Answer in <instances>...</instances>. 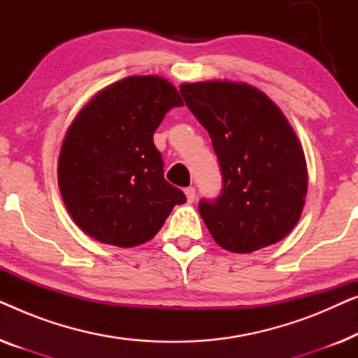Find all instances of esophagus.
<instances>
[{"instance_id": "34e87169", "label": "esophagus", "mask_w": 358, "mask_h": 358, "mask_svg": "<svg viewBox=\"0 0 358 358\" xmlns=\"http://www.w3.org/2000/svg\"><path fill=\"white\" fill-rule=\"evenodd\" d=\"M184 192H185V197H187L189 202H194V200H195V187H192V185H190V187H185Z\"/></svg>"}]
</instances>
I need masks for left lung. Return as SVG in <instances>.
Listing matches in <instances>:
<instances>
[{
    "label": "left lung",
    "instance_id": "8db88e82",
    "mask_svg": "<svg viewBox=\"0 0 358 358\" xmlns=\"http://www.w3.org/2000/svg\"><path fill=\"white\" fill-rule=\"evenodd\" d=\"M180 94L222 171V192L199 203L210 234L241 254L280 241L300 220L308 190L305 153L280 109L243 83H187Z\"/></svg>",
    "mask_w": 358,
    "mask_h": 358
}]
</instances>
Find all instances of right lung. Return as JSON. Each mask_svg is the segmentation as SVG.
I'll list each match as a JSON object with an SVG mask.
<instances>
[{
    "label": "right lung",
    "instance_id": "right-lung-1",
    "mask_svg": "<svg viewBox=\"0 0 358 358\" xmlns=\"http://www.w3.org/2000/svg\"><path fill=\"white\" fill-rule=\"evenodd\" d=\"M180 106L179 92L163 78L129 76L75 117L62 145L58 185L83 231L119 248L138 246L187 200L164 179L153 141L166 112Z\"/></svg>",
    "mask_w": 358,
    "mask_h": 358
}]
</instances>
